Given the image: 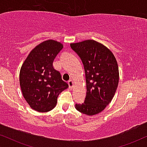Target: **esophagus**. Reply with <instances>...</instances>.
<instances>
[{"mask_svg": "<svg viewBox=\"0 0 147 147\" xmlns=\"http://www.w3.org/2000/svg\"><path fill=\"white\" fill-rule=\"evenodd\" d=\"M68 84L69 88H72V87H73V85H74V83L71 79H70V80L68 81Z\"/></svg>", "mask_w": 147, "mask_h": 147, "instance_id": "esophagus-1", "label": "esophagus"}]
</instances>
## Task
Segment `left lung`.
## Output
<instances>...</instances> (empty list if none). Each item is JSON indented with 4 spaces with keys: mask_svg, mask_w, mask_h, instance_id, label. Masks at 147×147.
<instances>
[{
    "mask_svg": "<svg viewBox=\"0 0 147 147\" xmlns=\"http://www.w3.org/2000/svg\"><path fill=\"white\" fill-rule=\"evenodd\" d=\"M82 61L86 74V96L76 104L77 111L87 115L102 112L113 98L119 82L117 62L107 47L94 40L71 43Z\"/></svg>",
    "mask_w": 147,
    "mask_h": 147,
    "instance_id": "obj_1",
    "label": "left lung"
}]
</instances>
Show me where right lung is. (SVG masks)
<instances>
[{
	"instance_id": "obj_1",
	"label": "right lung",
	"mask_w": 147,
	"mask_h": 147,
	"mask_svg": "<svg viewBox=\"0 0 147 147\" xmlns=\"http://www.w3.org/2000/svg\"><path fill=\"white\" fill-rule=\"evenodd\" d=\"M63 48L62 43L55 40L42 42L30 52L21 66L19 82L22 93L30 107L38 112L53 109L59 95L68 87L52 65Z\"/></svg>"
}]
</instances>
